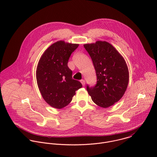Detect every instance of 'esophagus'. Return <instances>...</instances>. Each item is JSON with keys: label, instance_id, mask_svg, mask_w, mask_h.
Instances as JSON below:
<instances>
[{"label": "esophagus", "instance_id": "34e87169", "mask_svg": "<svg viewBox=\"0 0 157 157\" xmlns=\"http://www.w3.org/2000/svg\"><path fill=\"white\" fill-rule=\"evenodd\" d=\"M81 84H82V85L83 86H85L86 82H85V81H84V79H81Z\"/></svg>", "mask_w": 157, "mask_h": 157}]
</instances>
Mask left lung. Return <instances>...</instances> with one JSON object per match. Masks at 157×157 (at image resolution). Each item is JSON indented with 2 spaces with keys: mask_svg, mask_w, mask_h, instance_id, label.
I'll use <instances>...</instances> for the list:
<instances>
[{
  "mask_svg": "<svg viewBox=\"0 0 157 157\" xmlns=\"http://www.w3.org/2000/svg\"><path fill=\"white\" fill-rule=\"evenodd\" d=\"M84 47L91 58L97 76L94 86L87 85L88 94L101 107L113 105L122 98L128 86V70L125 59L105 41L85 44Z\"/></svg>",
  "mask_w": 157,
  "mask_h": 157,
  "instance_id": "8db88e82",
  "label": "left lung"
}]
</instances>
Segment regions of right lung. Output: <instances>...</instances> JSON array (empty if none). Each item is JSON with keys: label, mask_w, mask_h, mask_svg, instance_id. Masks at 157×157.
Segmentation results:
<instances>
[{"label": "right lung", "mask_w": 157, "mask_h": 157, "mask_svg": "<svg viewBox=\"0 0 157 157\" xmlns=\"http://www.w3.org/2000/svg\"><path fill=\"white\" fill-rule=\"evenodd\" d=\"M78 44L58 41L44 52L38 63L36 77L44 100L54 108L61 109L69 104L81 83L72 78L68 63Z\"/></svg>", "instance_id": "obj_1"}]
</instances>
